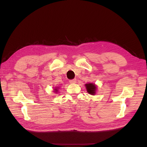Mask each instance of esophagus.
Listing matches in <instances>:
<instances>
[{
	"instance_id": "obj_1",
	"label": "esophagus",
	"mask_w": 147,
	"mask_h": 147,
	"mask_svg": "<svg viewBox=\"0 0 147 147\" xmlns=\"http://www.w3.org/2000/svg\"><path fill=\"white\" fill-rule=\"evenodd\" d=\"M76 82H77V80L75 79V78L72 79V80H69V82H70V83H71V84L75 83H76Z\"/></svg>"
}]
</instances>
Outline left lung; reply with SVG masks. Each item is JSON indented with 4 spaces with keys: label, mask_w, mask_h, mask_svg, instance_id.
<instances>
[{
    "label": "left lung",
    "mask_w": 147,
    "mask_h": 147,
    "mask_svg": "<svg viewBox=\"0 0 147 147\" xmlns=\"http://www.w3.org/2000/svg\"><path fill=\"white\" fill-rule=\"evenodd\" d=\"M86 88L88 92L90 94H94L96 92V86L94 84L92 83H89V84H86Z\"/></svg>",
    "instance_id": "8db88e82"
}]
</instances>
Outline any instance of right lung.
<instances>
[{"mask_svg": "<svg viewBox=\"0 0 147 147\" xmlns=\"http://www.w3.org/2000/svg\"><path fill=\"white\" fill-rule=\"evenodd\" d=\"M55 91H56V92H57V89H55Z\"/></svg>", "mask_w": 147, "mask_h": 147, "instance_id": "1", "label": "right lung"}]
</instances>
